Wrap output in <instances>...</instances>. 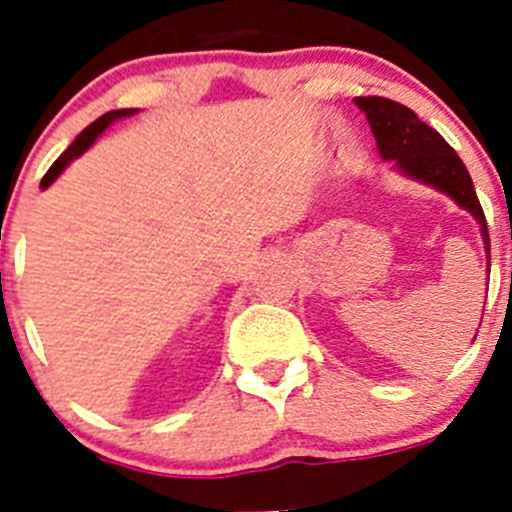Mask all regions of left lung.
<instances>
[{"label":"left lung","instance_id":"obj_1","mask_svg":"<svg viewBox=\"0 0 512 512\" xmlns=\"http://www.w3.org/2000/svg\"><path fill=\"white\" fill-rule=\"evenodd\" d=\"M354 102L369 120L372 135L377 138L379 156L392 161L397 174L446 194L461 210L472 212L479 223L487 264H490V233H487L485 212L474 192L472 176L454 148L405 104L384 97H356Z\"/></svg>","mask_w":512,"mask_h":512}]
</instances>
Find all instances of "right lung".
Segmentation results:
<instances>
[{"label":"right lung","instance_id":"1","mask_svg":"<svg viewBox=\"0 0 512 512\" xmlns=\"http://www.w3.org/2000/svg\"><path fill=\"white\" fill-rule=\"evenodd\" d=\"M135 112H138V110H112V112H107V115L99 117V120H94L92 125H89V128L81 130V133L76 135L74 143H71V146L66 148V151L61 153V156L56 158V164H53L51 169H48V174L43 176V182H40V189H48V187H51V184L56 182L58 176L63 174V169H66V166H69L71 161H74V158H79L81 153H87L89 148L94 146V140H97L99 135L104 133V130L110 128L112 122L122 120V117L135 115Z\"/></svg>","mask_w":512,"mask_h":512}]
</instances>
